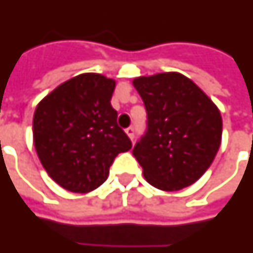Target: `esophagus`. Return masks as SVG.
Wrapping results in <instances>:
<instances>
[{"mask_svg":"<svg viewBox=\"0 0 253 253\" xmlns=\"http://www.w3.org/2000/svg\"><path fill=\"white\" fill-rule=\"evenodd\" d=\"M125 133L128 134V137L130 140H133L134 137V129L133 128H128V129H125Z\"/></svg>","mask_w":253,"mask_h":253,"instance_id":"1","label":"esophagus"}]
</instances>
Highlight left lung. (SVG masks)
Returning <instances> with one entry per match:
<instances>
[{
	"label": "left lung",
	"instance_id": "left-lung-1",
	"mask_svg": "<svg viewBox=\"0 0 253 253\" xmlns=\"http://www.w3.org/2000/svg\"><path fill=\"white\" fill-rule=\"evenodd\" d=\"M132 84L148 114L147 134L133 148L145 180L163 191L191 186L206 172L220 149V109L179 73L139 77Z\"/></svg>",
	"mask_w": 253,
	"mask_h": 253
}]
</instances>
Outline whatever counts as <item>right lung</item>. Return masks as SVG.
Wrapping results in <instances>:
<instances>
[{
	"label": "right lung",
	"instance_id": "right-lung-1",
	"mask_svg": "<svg viewBox=\"0 0 253 253\" xmlns=\"http://www.w3.org/2000/svg\"><path fill=\"white\" fill-rule=\"evenodd\" d=\"M116 81L79 74L47 94L33 114V144L49 178L71 193H90L132 143L112 108Z\"/></svg>",
	"mask_w": 253,
	"mask_h": 253
}]
</instances>
